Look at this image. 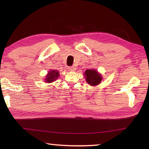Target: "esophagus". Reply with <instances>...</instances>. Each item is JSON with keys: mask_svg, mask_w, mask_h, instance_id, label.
<instances>
[{"mask_svg": "<svg viewBox=\"0 0 149 149\" xmlns=\"http://www.w3.org/2000/svg\"><path fill=\"white\" fill-rule=\"evenodd\" d=\"M75 69H76V68H75V66H70V67H68V70H70V71H75Z\"/></svg>", "mask_w": 149, "mask_h": 149, "instance_id": "obj_1", "label": "esophagus"}]
</instances>
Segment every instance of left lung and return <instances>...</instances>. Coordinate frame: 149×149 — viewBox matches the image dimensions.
<instances>
[{
  "mask_svg": "<svg viewBox=\"0 0 149 149\" xmlns=\"http://www.w3.org/2000/svg\"><path fill=\"white\" fill-rule=\"evenodd\" d=\"M87 82L91 85H99L102 80V77L95 70H87L85 72Z\"/></svg>",
  "mask_w": 149,
  "mask_h": 149,
  "instance_id": "obj_1",
  "label": "left lung"
}]
</instances>
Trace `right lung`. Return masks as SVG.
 I'll return each mask as SVG.
<instances>
[{
	"mask_svg": "<svg viewBox=\"0 0 149 149\" xmlns=\"http://www.w3.org/2000/svg\"><path fill=\"white\" fill-rule=\"evenodd\" d=\"M59 76V72L57 71H55V70H52L50 72H49V74L47 75L46 79L45 81L46 82L50 83L55 81V79H57L58 77Z\"/></svg>",
	"mask_w": 149,
	"mask_h": 149,
	"instance_id": "1",
	"label": "right lung"
}]
</instances>
